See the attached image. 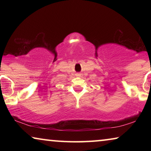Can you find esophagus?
<instances>
[{
	"instance_id": "esophagus-1",
	"label": "esophagus",
	"mask_w": 151,
	"mask_h": 151,
	"mask_svg": "<svg viewBox=\"0 0 151 151\" xmlns=\"http://www.w3.org/2000/svg\"><path fill=\"white\" fill-rule=\"evenodd\" d=\"M76 76H78V77H80V76H81V75L80 73H77V74H76Z\"/></svg>"
}]
</instances>
